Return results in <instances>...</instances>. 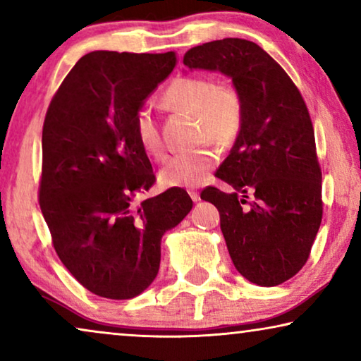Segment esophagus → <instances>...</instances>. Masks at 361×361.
<instances>
[{"label": "esophagus", "instance_id": "1", "mask_svg": "<svg viewBox=\"0 0 361 361\" xmlns=\"http://www.w3.org/2000/svg\"><path fill=\"white\" fill-rule=\"evenodd\" d=\"M189 195H190V199L194 200V202H199V200H200V195H199V192L194 190V189L189 190Z\"/></svg>", "mask_w": 361, "mask_h": 361}]
</instances>
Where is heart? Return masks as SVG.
Listing matches in <instances>:
<instances>
[{"label":"heart","mask_w":361,"mask_h":361,"mask_svg":"<svg viewBox=\"0 0 361 361\" xmlns=\"http://www.w3.org/2000/svg\"><path fill=\"white\" fill-rule=\"evenodd\" d=\"M162 102L174 110L194 115L197 141H212L219 146L233 145L243 125V102L238 90L228 83H216L205 75L177 77L162 93ZM133 130L140 146L147 154L164 156L159 125L149 106L137 108ZM216 161L209 147H197L172 156L159 171L164 187H197L204 184Z\"/></svg>","instance_id":"b5f03b06"}]
</instances>
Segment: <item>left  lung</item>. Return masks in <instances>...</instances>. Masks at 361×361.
Listing matches in <instances>:
<instances>
[{
    "label": "left lung",
    "instance_id": "8db88e82",
    "mask_svg": "<svg viewBox=\"0 0 361 361\" xmlns=\"http://www.w3.org/2000/svg\"><path fill=\"white\" fill-rule=\"evenodd\" d=\"M184 66L219 71L243 102V125L202 199L220 212V228L238 273L271 288L298 274L322 221V172L314 128L298 87L258 44L226 37L192 47ZM252 199H249V195Z\"/></svg>",
    "mask_w": 361,
    "mask_h": 361
}]
</instances>
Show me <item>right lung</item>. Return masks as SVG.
Here are the masks:
<instances>
[{
	"mask_svg": "<svg viewBox=\"0 0 361 361\" xmlns=\"http://www.w3.org/2000/svg\"><path fill=\"white\" fill-rule=\"evenodd\" d=\"M176 62V52L87 54L44 120L39 205L63 266L100 298L140 295L159 271L162 235L192 210L180 187L135 204L156 176L133 120Z\"/></svg>",
	"mask_w": 361,
	"mask_h": 361,
	"instance_id": "add662e5",
	"label": "right lung"
}]
</instances>
